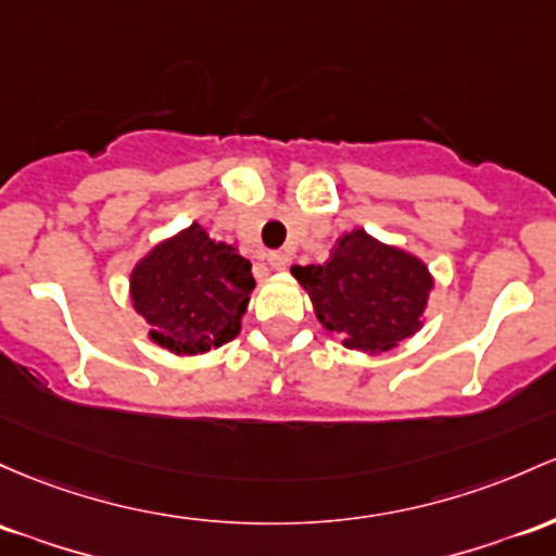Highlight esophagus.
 Masks as SVG:
<instances>
[{
    "label": "esophagus",
    "mask_w": 556,
    "mask_h": 556,
    "mask_svg": "<svg viewBox=\"0 0 556 556\" xmlns=\"http://www.w3.org/2000/svg\"><path fill=\"white\" fill-rule=\"evenodd\" d=\"M266 261H268V266L271 268H288L290 266V253L288 250H271V253L266 255Z\"/></svg>",
    "instance_id": "esophagus-1"
}]
</instances>
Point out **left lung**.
I'll list each match as a JSON object with an SVG mask.
<instances>
[{"instance_id":"obj_1","label":"left lung","mask_w":556,"mask_h":556,"mask_svg":"<svg viewBox=\"0 0 556 556\" xmlns=\"http://www.w3.org/2000/svg\"><path fill=\"white\" fill-rule=\"evenodd\" d=\"M311 295L316 319L338 332L345 348L380 353L422 327L432 279L427 266L399 248L348 231L321 266H292Z\"/></svg>"}]
</instances>
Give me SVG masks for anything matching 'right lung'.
Masks as SVG:
<instances>
[{
    "label": "right lung",
    "mask_w": 556,
    "mask_h": 556,
    "mask_svg": "<svg viewBox=\"0 0 556 556\" xmlns=\"http://www.w3.org/2000/svg\"><path fill=\"white\" fill-rule=\"evenodd\" d=\"M255 279L250 261L200 224L157 245L131 274L134 308L174 353H205L240 332Z\"/></svg>",
    "instance_id": "1"
}]
</instances>
